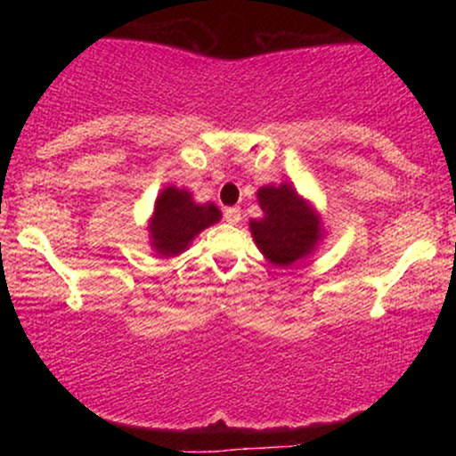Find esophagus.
Returning <instances> with one entry per match:
<instances>
[{
	"label": "esophagus",
	"instance_id": "obj_1",
	"mask_svg": "<svg viewBox=\"0 0 456 456\" xmlns=\"http://www.w3.org/2000/svg\"><path fill=\"white\" fill-rule=\"evenodd\" d=\"M223 216L229 224H235L240 223V218H242V210H240V208H224Z\"/></svg>",
	"mask_w": 456,
	"mask_h": 456
}]
</instances>
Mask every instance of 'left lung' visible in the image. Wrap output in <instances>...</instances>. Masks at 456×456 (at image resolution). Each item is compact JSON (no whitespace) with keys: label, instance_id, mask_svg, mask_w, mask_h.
I'll list each match as a JSON object with an SVG mask.
<instances>
[{"label":"left lung","instance_id":"left-lung-1","mask_svg":"<svg viewBox=\"0 0 456 456\" xmlns=\"http://www.w3.org/2000/svg\"><path fill=\"white\" fill-rule=\"evenodd\" d=\"M257 201L264 216L250 221V233L265 259L287 268L315 250L322 240V221L294 186L285 182L259 188Z\"/></svg>","mask_w":456,"mask_h":456}]
</instances>
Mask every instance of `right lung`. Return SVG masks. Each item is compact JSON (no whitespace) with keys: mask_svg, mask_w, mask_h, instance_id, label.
Masks as SVG:
<instances>
[{"mask_svg":"<svg viewBox=\"0 0 456 456\" xmlns=\"http://www.w3.org/2000/svg\"><path fill=\"white\" fill-rule=\"evenodd\" d=\"M221 221V210L214 203H195L184 188L167 186L156 199L150 218L151 248L162 257H175L197 233Z\"/></svg>","mask_w":456,"mask_h":456,"instance_id":"right-lung-1","label":"right lung"}]
</instances>
